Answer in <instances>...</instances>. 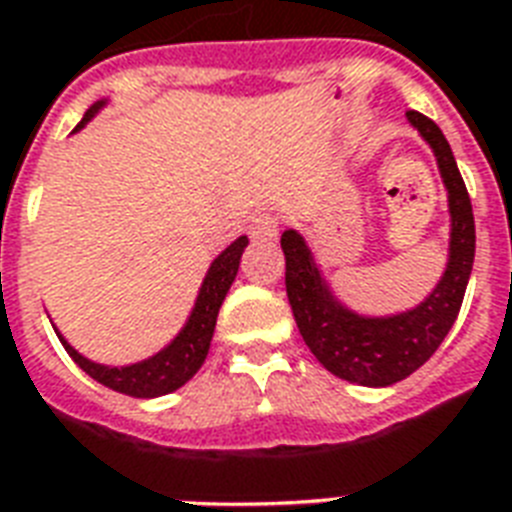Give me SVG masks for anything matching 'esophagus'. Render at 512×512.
<instances>
[{"label": "esophagus", "mask_w": 512, "mask_h": 512, "mask_svg": "<svg viewBox=\"0 0 512 512\" xmlns=\"http://www.w3.org/2000/svg\"><path fill=\"white\" fill-rule=\"evenodd\" d=\"M249 233H252V239L257 241H273L279 236V217L271 215V212H260V215L252 217Z\"/></svg>", "instance_id": "1"}]
</instances>
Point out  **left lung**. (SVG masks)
Segmentation results:
<instances>
[{"mask_svg": "<svg viewBox=\"0 0 512 512\" xmlns=\"http://www.w3.org/2000/svg\"><path fill=\"white\" fill-rule=\"evenodd\" d=\"M406 116L436 154L452 212L449 265L425 303L388 319H364L345 311L324 287L303 236L297 231H284L281 236L287 257V297L305 345L324 369L369 388L404 380L436 353L460 313L476 255L473 204L444 132L420 111H406Z\"/></svg>", "mask_w": 512, "mask_h": 512, "instance_id": "obj_1", "label": "left lung"}]
</instances>
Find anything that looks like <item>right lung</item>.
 <instances>
[{"label": "right lung", "mask_w": 512, "mask_h": 512, "mask_svg": "<svg viewBox=\"0 0 512 512\" xmlns=\"http://www.w3.org/2000/svg\"><path fill=\"white\" fill-rule=\"evenodd\" d=\"M103 106V100L95 103V106L84 114V119L79 122L82 127L84 122H90L92 114ZM76 127V130H79ZM247 247V236H239L233 241L231 247L225 249L223 255L217 257L215 263L209 265V273L204 284H201V292L196 297V308H193L191 319L183 327V332L175 337V340L156 353L148 361H140V364L132 366H100L87 361L84 356H79L71 345H68L63 337V348L68 350V356L74 358L76 364L82 366L84 372L90 374L92 380H98L100 385L116 390V393H124V396L135 398H156L164 396V393H172L180 385L191 380L193 374L199 372V366L204 364V358L209 353V342H212V332H215L217 311L223 305L228 289H231L233 279H236V271H239L241 252Z\"/></svg>", "instance_id": "right-lung-1"}]
</instances>
